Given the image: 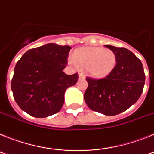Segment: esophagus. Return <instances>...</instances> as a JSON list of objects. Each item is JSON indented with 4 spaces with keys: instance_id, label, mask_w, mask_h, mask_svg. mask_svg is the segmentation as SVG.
Masks as SVG:
<instances>
[{
    "instance_id": "obj_1",
    "label": "esophagus",
    "mask_w": 154,
    "mask_h": 154,
    "mask_svg": "<svg viewBox=\"0 0 154 154\" xmlns=\"http://www.w3.org/2000/svg\"><path fill=\"white\" fill-rule=\"evenodd\" d=\"M79 79H85V75H84L82 72H79Z\"/></svg>"
}]
</instances>
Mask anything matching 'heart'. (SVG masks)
Returning <instances> with one entry per match:
<instances>
[{
    "label": "heart",
    "instance_id": "obj_1",
    "mask_svg": "<svg viewBox=\"0 0 154 154\" xmlns=\"http://www.w3.org/2000/svg\"><path fill=\"white\" fill-rule=\"evenodd\" d=\"M72 58L73 59H69L71 64L86 69L87 73L95 79L108 76L117 62L116 55L112 50L94 46L75 50Z\"/></svg>",
    "mask_w": 154,
    "mask_h": 154
}]
</instances>
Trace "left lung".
<instances>
[{
	"instance_id": "obj_1",
	"label": "left lung",
	"mask_w": 154,
	"mask_h": 154,
	"mask_svg": "<svg viewBox=\"0 0 154 154\" xmlns=\"http://www.w3.org/2000/svg\"><path fill=\"white\" fill-rule=\"evenodd\" d=\"M116 55L115 69L106 78H86L88 88L84 94L87 106L106 116L124 112L140 97L145 84L141 61L130 50L106 45Z\"/></svg>"
}]
</instances>
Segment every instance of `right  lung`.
I'll return each mask as SVG.
<instances>
[{"instance_id": "1", "label": "right lung", "mask_w": 154, "mask_h": 154, "mask_svg": "<svg viewBox=\"0 0 154 154\" xmlns=\"http://www.w3.org/2000/svg\"><path fill=\"white\" fill-rule=\"evenodd\" d=\"M69 45L48 43L30 49L17 62L11 80L14 99L18 106L37 118L60 111L65 90L78 81V74L66 75Z\"/></svg>"}]
</instances>
